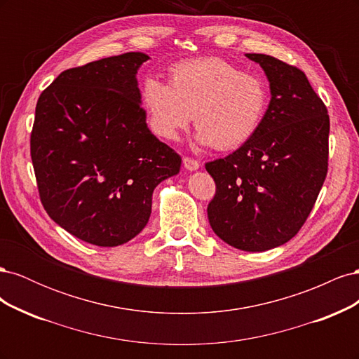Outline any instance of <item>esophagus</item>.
<instances>
[{"mask_svg":"<svg viewBox=\"0 0 359 359\" xmlns=\"http://www.w3.org/2000/svg\"><path fill=\"white\" fill-rule=\"evenodd\" d=\"M182 163H184V168H186V169H187V170H190V172H193V170H198V169L201 168V163H199L198 160L190 158V157H184Z\"/></svg>","mask_w":359,"mask_h":359,"instance_id":"1","label":"esophagus"}]
</instances>
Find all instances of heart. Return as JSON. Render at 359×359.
<instances>
[{
  "label": "heart",
  "instance_id": "1",
  "mask_svg": "<svg viewBox=\"0 0 359 359\" xmlns=\"http://www.w3.org/2000/svg\"><path fill=\"white\" fill-rule=\"evenodd\" d=\"M153 133L177 139L194 121L201 145L233 149L252 139L269 104L266 82L219 57L182 61L169 72V83L148 78L140 91Z\"/></svg>",
  "mask_w": 359,
  "mask_h": 359
}]
</instances>
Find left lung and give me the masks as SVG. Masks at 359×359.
<instances>
[{
  "label": "left lung",
  "instance_id": "8db88e82",
  "mask_svg": "<svg viewBox=\"0 0 359 359\" xmlns=\"http://www.w3.org/2000/svg\"><path fill=\"white\" fill-rule=\"evenodd\" d=\"M264 69L271 102L257 133L205 165L215 181L208 220L215 235L244 252L287 243L306 223L328 172L330 116L299 69L245 53Z\"/></svg>",
  "mask_w": 359,
  "mask_h": 359
}]
</instances>
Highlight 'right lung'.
I'll return each instance as SVG.
<instances>
[{
    "label": "right lung",
    "instance_id": "obj_1",
    "mask_svg": "<svg viewBox=\"0 0 359 359\" xmlns=\"http://www.w3.org/2000/svg\"><path fill=\"white\" fill-rule=\"evenodd\" d=\"M142 52L62 72L37 100L31 160L50 219L79 240L116 247L151 215L153 191L181 157L151 133L136 73Z\"/></svg>",
    "mask_w": 359,
    "mask_h": 359
}]
</instances>
